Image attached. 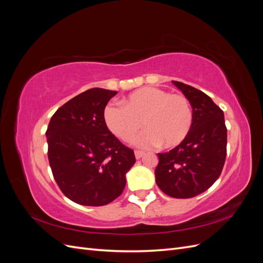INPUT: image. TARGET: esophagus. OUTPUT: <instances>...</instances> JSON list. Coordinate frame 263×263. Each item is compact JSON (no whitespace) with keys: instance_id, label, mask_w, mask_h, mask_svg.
I'll list each match as a JSON object with an SVG mask.
<instances>
[{"instance_id":"1","label":"esophagus","mask_w":263,"mask_h":263,"mask_svg":"<svg viewBox=\"0 0 263 263\" xmlns=\"http://www.w3.org/2000/svg\"><path fill=\"white\" fill-rule=\"evenodd\" d=\"M144 155H145L144 151H139V150L135 151V157H136V159H140Z\"/></svg>"}]
</instances>
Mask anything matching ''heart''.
Instances as JSON below:
<instances>
[{"instance_id": "heart-1", "label": "heart", "mask_w": 263, "mask_h": 263, "mask_svg": "<svg viewBox=\"0 0 263 263\" xmlns=\"http://www.w3.org/2000/svg\"><path fill=\"white\" fill-rule=\"evenodd\" d=\"M103 117L107 128L124 141H132L142 123L146 130L135 139L140 148L177 147L193 123L192 107L184 95L154 86L134 91L123 100V106L108 104Z\"/></svg>"}]
</instances>
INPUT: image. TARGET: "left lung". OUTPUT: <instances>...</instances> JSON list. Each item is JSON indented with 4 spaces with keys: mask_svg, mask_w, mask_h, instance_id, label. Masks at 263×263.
I'll use <instances>...</instances> for the list:
<instances>
[{
    "mask_svg": "<svg viewBox=\"0 0 263 263\" xmlns=\"http://www.w3.org/2000/svg\"><path fill=\"white\" fill-rule=\"evenodd\" d=\"M189 100L193 123L187 137L169 153L158 154L156 182L163 193L190 198L205 192L220 176L226 159L224 112L204 92L172 81Z\"/></svg>",
    "mask_w": 263,
    "mask_h": 263,
    "instance_id": "1",
    "label": "left lung"
}]
</instances>
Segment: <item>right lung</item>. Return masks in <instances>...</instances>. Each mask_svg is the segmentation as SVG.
<instances>
[{"instance_id":"obj_1","label":"right lung","mask_w":263,"mask_h":263,"mask_svg":"<svg viewBox=\"0 0 263 263\" xmlns=\"http://www.w3.org/2000/svg\"><path fill=\"white\" fill-rule=\"evenodd\" d=\"M116 91L90 89L57 109L46 132L48 159L62 193L85 206L114 201L126 185V173L136 162L105 125L104 109Z\"/></svg>"}]
</instances>
